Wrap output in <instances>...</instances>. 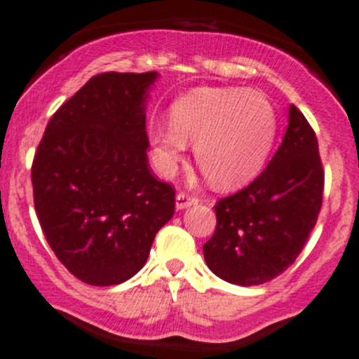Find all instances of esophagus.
<instances>
[{
    "mask_svg": "<svg viewBox=\"0 0 359 359\" xmlns=\"http://www.w3.org/2000/svg\"><path fill=\"white\" fill-rule=\"evenodd\" d=\"M200 201L198 200L194 194H189V193H179L175 196V206L179 210H184V208H189V206L196 205V203Z\"/></svg>",
    "mask_w": 359,
    "mask_h": 359,
    "instance_id": "1",
    "label": "esophagus"
}]
</instances>
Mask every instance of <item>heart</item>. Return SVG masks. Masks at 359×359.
Masks as SVG:
<instances>
[{
	"mask_svg": "<svg viewBox=\"0 0 359 359\" xmlns=\"http://www.w3.org/2000/svg\"><path fill=\"white\" fill-rule=\"evenodd\" d=\"M278 118L264 93L200 88L173 104L170 123L149 128L156 168L172 175L194 144L198 166L215 186L234 187L255 177L273 147Z\"/></svg>",
	"mask_w": 359,
	"mask_h": 359,
	"instance_id": "heart-1",
	"label": "heart"
}]
</instances>
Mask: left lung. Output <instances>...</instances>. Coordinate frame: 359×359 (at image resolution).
<instances>
[{
    "label": "left lung",
    "instance_id": "8db88e82",
    "mask_svg": "<svg viewBox=\"0 0 359 359\" xmlns=\"http://www.w3.org/2000/svg\"><path fill=\"white\" fill-rule=\"evenodd\" d=\"M323 186L316 133L292 104L283 142L266 170L245 189L217 201L215 233L203 245L206 266L241 287L280 276L316 226Z\"/></svg>",
    "mask_w": 359,
    "mask_h": 359
}]
</instances>
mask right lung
Wrapping results in <instances>:
<instances>
[{
  "label": "right lung",
  "instance_id": "1",
  "mask_svg": "<svg viewBox=\"0 0 359 359\" xmlns=\"http://www.w3.org/2000/svg\"><path fill=\"white\" fill-rule=\"evenodd\" d=\"M158 72H102L48 121L31 168L39 226L83 283L109 287L146 264L175 212L147 161L146 99Z\"/></svg>",
  "mask_w": 359,
  "mask_h": 359
}]
</instances>
